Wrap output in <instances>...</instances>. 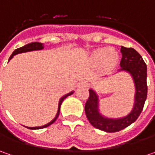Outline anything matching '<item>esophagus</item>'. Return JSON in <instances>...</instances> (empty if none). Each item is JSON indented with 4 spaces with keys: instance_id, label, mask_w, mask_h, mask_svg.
<instances>
[{
    "instance_id": "1",
    "label": "esophagus",
    "mask_w": 155,
    "mask_h": 155,
    "mask_svg": "<svg viewBox=\"0 0 155 155\" xmlns=\"http://www.w3.org/2000/svg\"><path fill=\"white\" fill-rule=\"evenodd\" d=\"M78 86L81 87V88H84V87H88V83L86 81H81L78 84Z\"/></svg>"
}]
</instances>
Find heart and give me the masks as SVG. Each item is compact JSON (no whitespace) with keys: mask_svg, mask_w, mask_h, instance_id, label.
<instances>
[{"mask_svg":"<svg viewBox=\"0 0 155 155\" xmlns=\"http://www.w3.org/2000/svg\"><path fill=\"white\" fill-rule=\"evenodd\" d=\"M89 61L93 66H97L101 72L107 73L117 66L120 61V54L113 48L99 47L91 52Z\"/></svg>","mask_w":155,"mask_h":155,"instance_id":"b5f03b06","label":"heart"}]
</instances>
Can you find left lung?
Segmentation results:
<instances>
[{"label":"left lung","instance_id":"1","mask_svg":"<svg viewBox=\"0 0 155 155\" xmlns=\"http://www.w3.org/2000/svg\"><path fill=\"white\" fill-rule=\"evenodd\" d=\"M122 60L120 71H125L132 76L135 85L134 104L132 111L128 116L111 119L103 116L98 109V97L93 90H89L90 96L87 100L84 110L89 122L93 127L105 132L113 133L127 128L136 121L143 110L147 95V64L140 54L133 48L121 46Z\"/></svg>","mask_w":155,"mask_h":155}]
</instances>
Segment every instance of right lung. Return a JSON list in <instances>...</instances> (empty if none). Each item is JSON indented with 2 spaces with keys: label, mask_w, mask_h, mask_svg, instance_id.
<instances>
[{
  "label": "right lung",
  "mask_w": 155,
  "mask_h": 155,
  "mask_svg": "<svg viewBox=\"0 0 155 155\" xmlns=\"http://www.w3.org/2000/svg\"><path fill=\"white\" fill-rule=\"evenodd\" d=\"M44 48V45L42 43H39V42H33V43H30V44H27V45H24V46H22L21 48H18V49H16L13 53H12V55L10 56L9 58V60L13 58V57L16 55V54H18V53H21V52H26V51H36V50H42ZM8 60V61H9ZM74 91H71V92L68 93V94H66V95H64L63 97L60 98L59 100V103H58V112H57V115L55 116V118L50 122L49 123H47V124H45L44 126H41V127H33V128H29L30 129H39V128H46V127H48V126H50L51 124H52L53 122H55L57 120V118H58V116L59 115V111H60V106H61V104H62V102L64 100V99L66 98L68 96H71V94H73Z\"/></svg>",
  "instance_id": "right-lung-1"
}]
</instances>
